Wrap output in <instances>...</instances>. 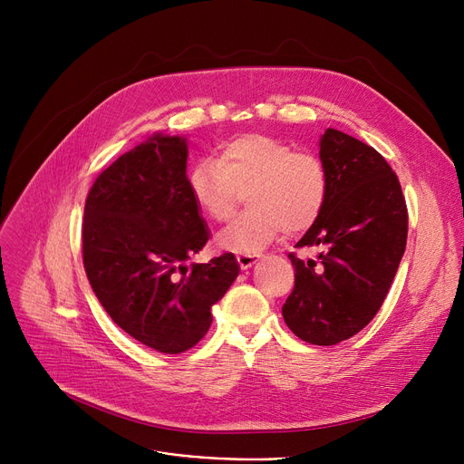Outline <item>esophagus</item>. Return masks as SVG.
I'll use <instances>...</instances> for the list:
<instances>
[{
  "mask_svg": "<svg viewBox=\"0 0 464 464\" xmlns=\"http://www.w3.org/2000/svg\"><path fill=\"white\" fill-rule=\"evenodd\" d=\"M259 257H261L259 254H240V256H237V261L240 265V269L246 271L252 265H256L259 261Z\"/></svg>",
  "mask_w": 464,
  "mask_h": 464,
  "instance_id": "34e87169",
  "label": "esophagus"
}]
</instances>
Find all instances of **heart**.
<instances>
[{"instance_id":"b5f03b06","label":"heart","mask_w":464,"mask_h":464,"mask_svg":"<svg viewBox=\"0 0 464 464\" xmlns=\"http://www.w3.org/2000/svg\"><path fill=\"white\" fill-rule=\"evenodd\" d=\"M246 191L248 210L235 216L218 233V246L254 254L273 242L282 229L299 233L318 219L327 199L324 163L294 146L263 133L226 140L216 160H201L188 175V189L198 208L224 222L235 208L238 191Z\"/></svg>"}]
</instances>
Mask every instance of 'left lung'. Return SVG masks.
<instances>
[{
	"label": "left lung",
	"mask_w": 464,
	"mask_h": 464,
	"mask_svg": "<svg viewBox=\"0 0 464 464\" xmlns=\"http://www.w3.org/2000/svg\"><path fill=\"white\" fill-rule=\"evenodd\" d=\"M320 160L327 199L297 248L320 246V261L289 254L295 285L282 306L301 340L333 346L357 334L380 310L408 237V210L393 169L372 146L325 130Z\"/></svg>",
	"instance_id": "8db88e82"
}]
</instances>
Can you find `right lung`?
<instances>
[{
    "label": "right lung",
    "instance_id": "1",
    "mask_svg": "<svg viewBox=\"0 0 464 464\" xmlns=\"http://www.w3.org/2000/svg\"><path fill=\"white\" fill-rule=\"evenodd\" d=\"M184 137L154 133L95 179L84 205L86 276L112 322L140 344L182 353L240 266L233 254L186 265L210 237L193 203Z\"/></svg>",
    "mask_w": 464,
    "mask_h": 464
}]
</instances>
